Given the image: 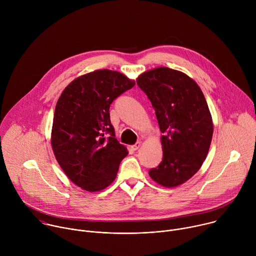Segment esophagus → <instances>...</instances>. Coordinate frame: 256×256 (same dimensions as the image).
<instances>
[{
	"instance_id": "1",
	"label": "esophagus",
	"mask_w": 256,
	"mask_h": 256,
	"mask_svg": "<svg viewBox=\"0 0 256 256\" xmlns=\"http://www.w3.org/2000/svg\"><path fill=\"white\" fill-rule=\"evenodd\" d=\"M140 147V142H136L134 144H132V149L134 151H136Z\"/></svg>"
}]
</instances>
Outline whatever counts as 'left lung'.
I'll return each mask as SVG.
<instances>
[{
    "label": "left lung",
    "mask_w": 256,
    "mask_h": 256,
    "mask_svg": "<svg viewBox=\"0 0 256 256\" xmlns=\"http://www.w3.org/2000/svg\"><path fill=\"white\" fill-rule=\"evenodd\" d=\"M136 84L150 99L163 132V159L149 175L164 188L178 186L200 170L208 153L214 124L204 93L184 72L166 66L144 72Z\"/></svg>",
    "instance_id": "1"
}]
</instances>
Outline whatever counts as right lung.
I'll return each mask as SVG.
<instances>
[{"label": "right lung", "mask_w": 256, "mask_h": 256, "mask_svg": "<svg viewBox=\"0 0 256 256\" xmlns=\"http://www.w3.org/2000/svg\"><path fill=\"white\" fill-rule=\"evenodd\" d=\"M134 84L120 72L96 70L72 81L56 102L52 151L68 178L84 190L94 192L110 186L128 154L116 138L109 107Z\"/></svg>", "instance_id": "1"}]
</instances>
